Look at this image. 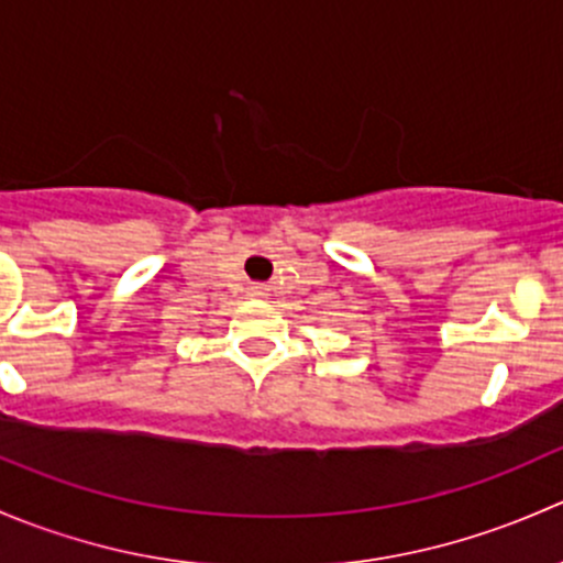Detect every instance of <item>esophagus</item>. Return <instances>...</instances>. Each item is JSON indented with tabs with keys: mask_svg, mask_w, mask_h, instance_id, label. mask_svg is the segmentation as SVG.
<instances>
[{
	"mask_svg": "<svg viewBox=\"0 0 563 563\" xmlns=\"http://www.w3.org/2000/svg\"><path fill=\"white\" fill-rule=\"evenodd\" d=\"M250 291H253L255 297H264V294H266V286H253V288H250Z\"/></svg>",
	"mask_w": 563,
	"mask_h": 563,
	"instance_id": "34e87169",
	"label": "esophagus"
}]
</instances>
